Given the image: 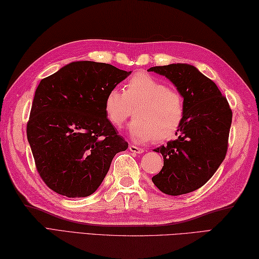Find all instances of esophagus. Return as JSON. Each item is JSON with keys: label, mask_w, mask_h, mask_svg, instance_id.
Masks as SVG:
<instances>
[{"label": "esophagus", "mask_w": 259, "mask_h": 259, "mask_svg": "<svg viewBox=\"0 0 259 259\" xmlns=\"http://www.w3.org/2000/svg\"><path fill=\"white\" fill-rule=\"evenodd\" d=\"M129 150H130L131 152H135V153H142V152L145 151L144 148L137 147V146H135V145H130V146H129Z\"/></svg>", "instance_id": "obj_1"}]
</instances>
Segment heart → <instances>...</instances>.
Instances as JSON below:
<instances>
[{"instance_id":"b5f03b06","label":"heart","mask_w":259,"mask_h":259,"mask_svg":"<svg viewBox=\"0 0 259 259\" xmlns=\"http://www.w3.org/2000/svg\"><path fill=\"white\" fill-rule=\"evenodd\" d=\"M134 109L136 119L129 126V133L138 144L174 138L186 114L184 96L166 82L145 72L130 76L123 92L111 89L104 99V112L114 128H121Z\"/></svg>"}]
</instances>
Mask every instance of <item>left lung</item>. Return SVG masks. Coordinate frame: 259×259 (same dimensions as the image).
Instances as JSON below:
<instances>
[{
    "mask_svg": "<svg viewBox=\"0 0 259 259\" xmlns=\"http://www.w3.org/2000/svg\"><path fill=\"white\" fill-rule=\"evenodd\" d=\"M148 71L164 75L184 96L186 114L176 140L155 149L163 157L153 184L179 196L205 185L226 157L233 112L218 87L194 65L177 63Z\"/></svg>",
    "mask_w": 259,
    "mask_h": 259,
    "instance_id": "obj_1",
    "label": "left lung"
}]
</instances>
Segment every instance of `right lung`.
<instances>
[{
  "label": "right lung",
  "mask_w": 259,
  "mask_h": 259,
  "mask_svg": "<svg viewBox=\"0 0 259 259\" xmlns=\"http://www.w3.org/2000/svg\"><path fill=\"white\" fill-rule=\"evenodd\" d=\"M129 74L108 63L79 61L37 85L26 135L38 175L57 194L92 195L113 157L128 148L109 122L104 99Z\"/></svg>",
  "instance_id": "1"
}]
</instances>
